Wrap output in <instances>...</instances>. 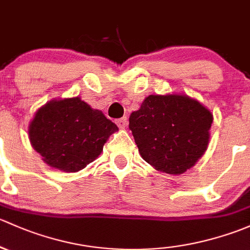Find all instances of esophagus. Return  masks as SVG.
Segmentation results:
<instances>
[{
  "instance_id": "obj_1",
  "label": "esophagus",
  "mask_w": 250,
  "mask_h": 250,
  "mask_svg": "<svg viewBox=\"0 0 250 250\" xmlns=\"http://www.w3.org/2000/svg\"><path fill=\"white\" fill-rule=\"evenodd\" d=\"M115 123H117V125L119 126L120 128H125L126 125H127V118L123 117V118H120V119L115 120Z\"/></svg>"
}]
</instances>
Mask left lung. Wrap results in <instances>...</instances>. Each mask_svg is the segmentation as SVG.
I'll return each instance as SVG.
<instances>
[{"mask_svg":"<svg viewBox=\"0 0 250 250\" xmlns=\"http://www.w3.org/2000/svg\"><path fill=\"white\" fill-rule=\"evenodd\" d=\"M212 123V112L188 95H149L131 113L128 127L143 160L179 176L207 150Z\"/></svg>","mask_w":250,"mask_h":250,"instance_id":"8db88e82","label":"left lung"}]
</instances>
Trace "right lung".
<instances>
[{
    "mask_svg": "<svg viewBox=\"0 0 250 250\" xmlns=\"http://www.w3.org/2000/svg\"><path fill=\"white\" fill-rule=\"evenodd\" d=\"M118 126L81 97L54 99L29 124L31 146L51 168L78 172L99 158Z\"/></svg>",
    "mask_w": 250,
    "mask_h": 250,
    "instance_id": "obj_1",
    "label": "right lung"
}]
</instances>
